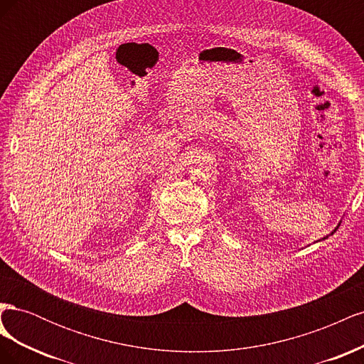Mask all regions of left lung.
Instances as JSON below:
<instances>
[{
    "label": "left lung",
    "mask_w": 364,
    "mask_h": 364,
    "mask_svg": "<svg viewBox=\"0 0 364 364\" xmlns=\"http://www.w3.org/2000/svg\"><path fill=\"white\" fill-rule=\"evenodd\" d=\"M338 226H340V225H338ZM338 226H337V228H336V229H334V232H336V230H337V229H338ZM334 232H333V234H334ZM325 238H326V237H325Z\"/></svg>",
    "instance_id": "obj_1"
}]
</instances>
